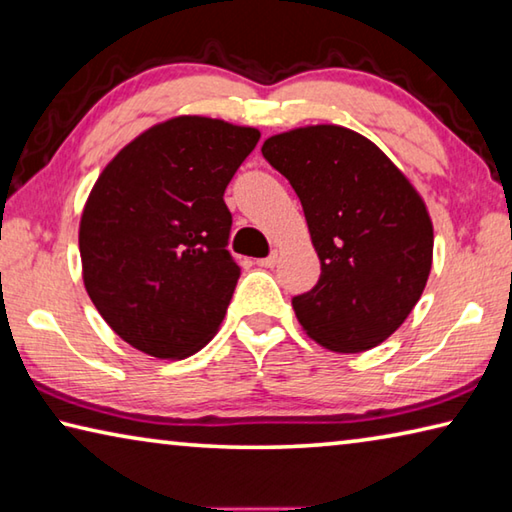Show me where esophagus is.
Returning <instances> with one entry per match:
<instances>
[{"instance_id": "1", "label": "esophagus", "mask_w": 512, "mask_h": 512, "mask_svg": "<svg viewBox=\"0 0 512 512\" xmlns=\"http://www.w3.org/2000/svg\"><path fill=\"white\" fill-rule=\"evenodd\" d=\"M258 265H261V267H274L276 263H279V251H272V254L270 256H267V258H261V261H256Z\"/></svg>"}]
</instances>
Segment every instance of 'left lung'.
I'll list each match as a JSON object with an SVG mask.
<instances>
[{"label": "left lung", "mask_w": 512, "mask_h": 512, "mask_svg": "<svg viewBox=\"0 0 512 512\" xmlns=\"http://www.w3.org/2000/svg\"><path fill=\"white\" fill-rule=\"evenodd\" d=\"M263 157L299 195L321 276L292 299L301 328L335 353H362L402 326L423 294L434 227L407 175L342 125L265 139Z\"/></svg>", "instance_id": "left-lung-1"}]
</instances>
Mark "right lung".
<instances>
[{"instance_id": "obj_1", "label": "right lung", "mask_w": 512, "mask_h": 512, "mask_svg": "<svg viewBox=\"0 0 512 512\" xmlns=\"http://www.w3.org/2000/svg\"><path fill=\"white\" fill-rule=\"evenodd\" d=\"M261 132L175 116L116 152L80 215L89 299L123 342L182 360L218 333L240 267L224 188Z\"/></svg>"}]
</instances>
